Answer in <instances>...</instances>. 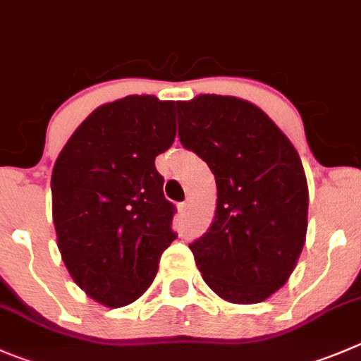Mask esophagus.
Listing matches in <instances>:
<instances>
[{"instance_id":"esophagus-1","label":"esophagus","mask_w":361,"mask_h":361,"mask_svg":"<svg viewBox=\"0 0 361 361\" xmlns=\"http://www.w3.org/2000/svg\"><path fill=\"white\" fill-rule=\"evenodd\" d=\"M188 207H190V204H188V202H183V204H178V211H180V212H186Z\"/></svg>"}]
</instances>
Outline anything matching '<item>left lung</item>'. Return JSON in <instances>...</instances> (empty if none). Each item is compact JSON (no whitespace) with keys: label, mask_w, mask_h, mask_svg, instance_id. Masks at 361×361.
Returning <instances> with one entry per match:
<instances>
[{"label":"left lung","mask_w":361,"mask_h":361,"mask_svg":"<svg viewBox=\"0 0 361 361\" xmlns=\"http://www.w3.org/2000/svg\"><path fill=\"white\" fill-rule=\"evenodd\" d=\"M178 136L216 178L214 221L190 245L204 281L235 305L286 286L307 239L308 184L300 154L253 102L200 94L177 102Z\"/></svg>","instance_id":"8db88e82"}]
</instances>
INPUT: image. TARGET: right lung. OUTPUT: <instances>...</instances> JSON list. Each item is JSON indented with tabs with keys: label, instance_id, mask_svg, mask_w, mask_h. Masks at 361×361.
I'll return each mask as SVG.
<instances>
[{
	"label": "right lung",
	"instance_id": "right-lung-1",
	"mask_svg": "<svg viewBox=\"0 0 361 361\" xmlns=\"http://www.w3.org/2000/svg\"><path fill=\"white\" fill-rule=\"evenodd\" d=\"M175 135L173 101L127 95L94 109L54 163L61 260L75 286L108 308L143 296L175 239L173 205L154 164Z\"/></svg>",
	"mask_w": 361,
	"mask_h": 361
}]
</instances>
